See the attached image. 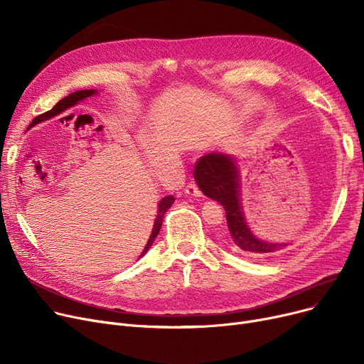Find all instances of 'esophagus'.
<instances>
[{
    "label": "esophagus",
    "mask_w": 364,
    "mask_h": 364,
    "mask_svg": "<svg viewBox=\"0 0 364 364\" xmlns=\"http://www.w3.org/2000/svg\"><path fill=\"white\" fill-rule=\"evenodd\" d=\"M186 193L190 195V196H202L200 188L198 187V184H196L195 181H190V183L186 186Z\"/></svg>",
    "instance_id": "34e87169"
}]
</instances>
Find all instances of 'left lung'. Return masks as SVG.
Instances as JSON below:
<instances>
[{"label": "left lung", "mask_w": 364, "mask_h": 364, "mask_svg": "<svg viewBox=\"0 0 364 364\" xmlns=\"http://www.w3.org/2000/svg\"><path fill=\"white\" fill-rule=\"evenodd\" d=\"M195 178L202 192L225 209L227 230L223 240L235 252L269 258L289 243L267 242L255 237L247 227L239 199V176L236 162L221 153H208L195 165Z\"/></svg>", "instance_id": "8db88e82"}]
</instances>
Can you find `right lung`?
I'll use <instances>...</instances> for the list:
<instances>
[{
    "mask_svg": "<svg viewBox=\"0 0 364 364\" xmlns=\"http://www.w3.org/2000/svg\"><path fill=\"white\" fill-rule=\"evenodd\" d=\"M95 92H97V91H94V90H81V91H75V92L69 94L68 97L62 99V100H60L59 103H57L51 110H48V112H46V113L40 114V117H36V118L32 121V124H31L29 127H33V125H35V124H38V122H41V121H44V119H48V118L54 117V114H57L59 112H62V110H65V109H68V107H70V106L76 105V103H78L80 100H84V99L90 97V95H92V94H95ZM174 200H176V198H174V196H166V198H164V199L159 202L158 215H156L155 224H153L151 235H150V237H149V240H147V243H146L144 250H143V252H141V255H140V257H143V255L149 251V247L151 246L153 240H155V237L158 236V233H159V230H161V225H162L164 215H165V213H166L168 209H169V206H171L172 203H174Z\"/></svg>",
    "mask_w": 364,
    "mask_h": 364,
    "instance_id": "right-lung-1",
    "label": "right lung"
}]
</instances>
